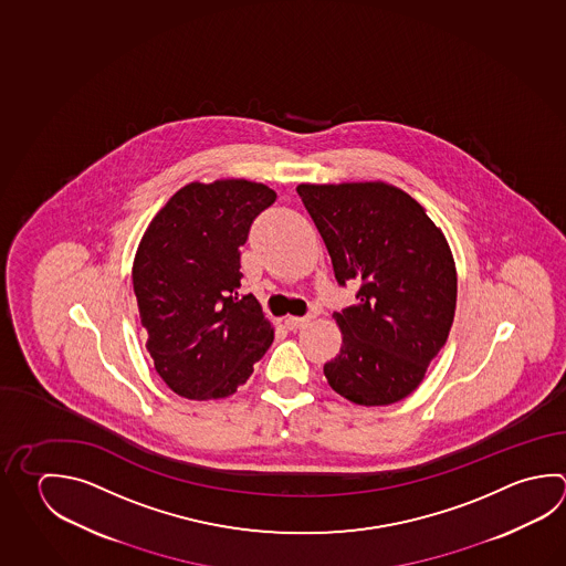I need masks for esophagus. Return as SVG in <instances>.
Masks as SVG:
<instances>
[{
    "label": "esophagus",
    "instance_id": "esophagus-1",
    "mask_svg": "<svg viewBox=\"0 0 566 566\" xmlns=\"http://www.w3.org/2000/svg\"><path fill=\"white\" fill-rule=\"evenodd\" d=\"M311 321H313V315H303V317H287V319H285V325H287V329L298 331L303 329V327H307Z\"/></svg>",
    "mask_w": 566,
    "mask_h": 566
}]
</instances>
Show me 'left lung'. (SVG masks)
<instances>
[{"label":"left lung","instance_id":"8db88e82","mask_svg":"<svg viewBox=\"0 0 566 566\" xmlns=\"http://www.w3.org/2000/svg\"><path fill=\"white\" fill-rule=\"evenodd\" d=\"M340 287L357 305L333 317L343 333L325 377L340 397L391 405L411 395L444 347L457 307V271L441 229L411 196L387 184L297 187Z\"/></svg>","mask_w":566,"mask_h":566}]
</instances>
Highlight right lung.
<instances>
[{
	"instance_id": "right-lung-1",
	"label": "right lung",
	"mask_w": 566,
	"mask_h": 566,
	"mask_svg": "<svg viewBox=\"0 0 566 566\" xmlns=\"http://www.w3.org/2000/svg\"><path fill=\"white\" fill-rule=\"evenodd\" d=\"M277 193L221 179L179 189L147 227L134 261L145 347L171 391L196 401L237 391L273 343L258 298L239 297L241 245Z\"/></svg>"
}]
</instances>
